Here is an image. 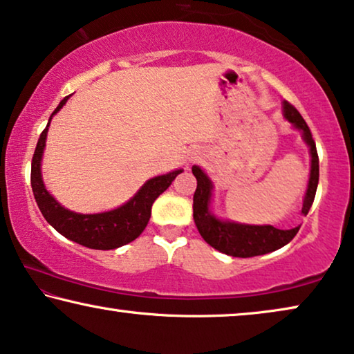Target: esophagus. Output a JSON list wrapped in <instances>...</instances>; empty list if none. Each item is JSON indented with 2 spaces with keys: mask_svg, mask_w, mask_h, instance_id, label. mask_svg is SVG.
Returning a JSON list of instances; mask_svg holds the SVG:
<instances>
[{
  "mask_svg": "<svg viewBox=\"0 0 354 354\" xmlns=\"http://www.w3.org/2000/svg\"><path fill=\"white\" fill-rule=\"evenodd\" d=\"M191 160H197V153H194V156L191 157Z\"/></svg>",
  "mask_w": 354,
  "mask_h": 354,
  "instance_id": "esophagus-1",
  "label": "esophagus"
}]
</instances>
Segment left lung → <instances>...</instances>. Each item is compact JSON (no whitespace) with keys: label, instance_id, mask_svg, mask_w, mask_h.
I'll return each instance as SVG.
<instances>
[{"label":"left lung","instance_id":"left-lung-1","mask_svg":"<svg viewBox=\"0 0 354 354\" xmlns=\"http://www.w3.org/2000/svg\"><path fill=\"white\" fill-rule=\"evenodd\" d=\"M283 118L292 123V127L301 133L303 141L310 147L311 156V170L310 181L303 198L301 213L308 215L310 208L315 201L317 183H319V158H317L316 142L313 139V134L308 128L306 122L303 120L300 112L295 107L290 106L287 101H283ZM192 173L197 179V189L194 192V223L201 232L208 245L216 248L218 252L226 253L229 257L239 258H250L265 255V253L274 252L277 248L287 245L293 237L297 236L298 227L293 229H277L271 225H245V223H236L221 220L215 216L210 210L213 183L207 176V173L201 167L194 165Z\"/></svg>","mask_w":354,"mask_h":354}]
</instances>
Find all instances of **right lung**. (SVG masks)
Segmentation results:
<instances>
[{"label":"right lung","instance_id":"1","mask_svg":"<svg viewBox=\"0 0 354 354\" xmlns=\"http://www.w3.org/2000/svg\"><path fill=\"white\" fill-rule=\"evenodd\" d=\"M68 97H64L56 111L51 113L46 128L39 134V139L35 149L32 158V189L35 201L38 203L39 212L44 216L49 225H51L59 234L71 241L80 243V245L94 248V250H112L125 245L128 242H133L134 239L141 236V232L146 229L149 218H151V208L156 198L165 192L170 186L173 179L179 173H183L181 168L175 171L167 173L156 178L147 179L142 184L141 189L129 198L127 203H123L113 210L102 213H77L67 210L62 207L51 194L46 191V186L43 183L41 176V158L46 146L48 128L51 123V118L66 106Z\"/></svg>","mask_w":354,"mask_h":354}]
</instances>
